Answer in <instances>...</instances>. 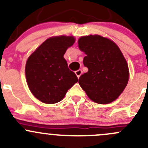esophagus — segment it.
<instances>
[{
    "instance_id": "obj_1",
    "label": "esophagus",
    "mask_w": 148,
    "mask_h": 148,
    "mask_svg": "<svg viewBox=\"0 0 148 148\" xmlns=\"http://www.w3.org/2000/svg\"><path fill=\"white\" fill-rule=\"evenodd\" d=\"M75 74H76V75L77 76V77H78V78H79L80 76H81L82 74V71L81 69H79V70H77V71H75Z\"/></svg>"
}]
</instances>
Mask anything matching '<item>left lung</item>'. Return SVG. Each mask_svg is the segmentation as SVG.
<instances>
[{
	"label": "left lung",
	"mask_w": 148,
	"mask_h": 148,
	"mask_svg": "<svg viewBox=\"0 0 148 148\" xmlns=\"http://www.w3.org/2000/svg\"><path fill=\"white\" fill-rule=\"evenodd\" d=\"M79 49L86 55L83 60L88 68L79 84L88 97L97 104L114 102L129 81L127 62L118 46L100 35H89L78 39Z\"/></svg>",
	"instance_id": "left-lung-1"
}]
</instances>
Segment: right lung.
<instances>
[{
	"mask_svg": "<svg viewBox=\"0 0 148 148\" xmlns=\"http://www.w3.org/2000/svg\"><path fill=\"white\" fill-rule=\"evenodd\" d=\"M74 42L73 36L50 37L28 58L25 69L26 82L33 95L41 102H60L67 91L78 82L64 58L67 49Z\"/></svg>",
	"mask_w": 148,
	"mask_h": 148,
	"instance_id": "add662e5",
	"label": "right lung"
}]
</instances>
